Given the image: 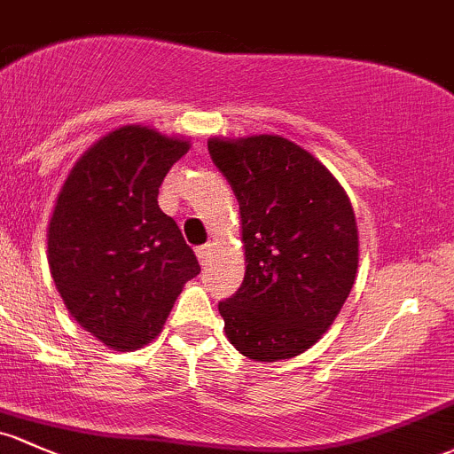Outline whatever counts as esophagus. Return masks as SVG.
Segmentation results:
<instances>
[{
  "mask_svg": "<svg viewBox=\"0 0 454 454\" xmlns=\"http://www.w3.org/2000/svg\"><path fill=\"white\" fill-rule=\"evenodd\" d=\"M209 255H212V245L197 247V257H199V262H201L203 266H206V262L209 260Z\"/></svg>",
  "mask_w": 454,
  "mask_h": 454,
  "instance_id": "esophagus-1",
  "label": "esophagus"
}]
</instances>
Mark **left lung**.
Listing matches in <instances>:
<instances>
[{"instance_id":"8db88e82","label":"left lung","mask_w":454,"mask_h":454,"mask_svg":"<svg viewBox=\"0 0 454 454\" xmlns=\"http://www.w3.org/2000/svg\"><path fill=\"white\" fill-rule=\"evenodd\" d=\"M212 162L240 203L245 281L221 301L229 342L255 362L305 353L355 284L359 238L338 179L292 140L209 138Z\"/></svg>"}]
</instances>
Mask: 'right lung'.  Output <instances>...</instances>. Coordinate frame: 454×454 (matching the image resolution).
<instances>
[{"mask_svg": "<svg viewBox=\"0 0 454 454\" xmlns=\"http://www.w3.org/2000/svg\"><path fill=\"white\" fill-rule=\"evenodd\" d=\"M188 149L184 138L125 125L77 160L58 194L47 231L53 284L80 326L114 350L149 344L201 272L158 206L164 177Z\"/></svg>", "mask_w": 454, "mask_h": 454, "instance_id": "add662e5", "label": "right lung"}]
</instances>
